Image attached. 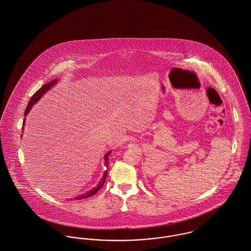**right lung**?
<instances>
[{"instance_id":"1","label":"right lung","mask_w":251,"mask_h":251,"mask_svg":"<svg viewBox=\"0 0 251 251\" xmlns=\"http://www.w3.org/2000/svg\"><path fill=\"white\" fill-rule=\"evenodd\" d=\"M58 82V80L57 79H54V80H52V81H50V82H49L47 84H44L40 89H38L37 91H36V93L34 94V95L32 96V98H31V100H29V102H28V105H27V108L25 109V112H24V116H26L28 113H29V111H30V109L32 108V106L37 102L40 99H41V97L44 95L48 90L50 89V87H52L54 84H56ZM24 125H25V119L24 120V123H23V131H24ZM23 136V135H22ZM110 153H111V151H108L107 153L104 155V161H105V167H107L108 165H109V155H110ZM106 176H107V170L104 172V174H103V177L101 178L100 179V181L98 183V185L94 187L93 189H91V190H89L88 192H86V193H84V194H82L81 196H78V197H76L75 198V201H79V200H83V199H87V198H89V197H92L93 195H95L97 192L99 191L102 186H103V184H104V182H105V178H106Z\"/></svg>"}]
</instances>
